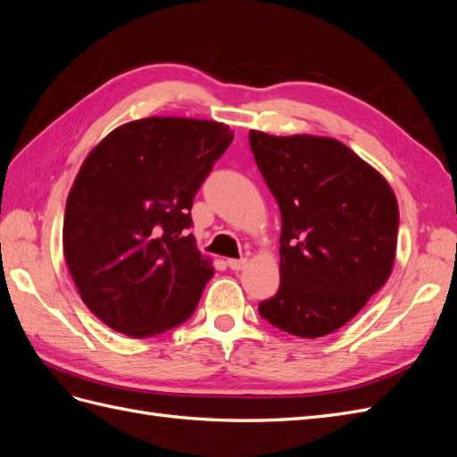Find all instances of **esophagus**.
I'll list each match as a JSON object with an SVG mask.
<instances>
[{
    "label": "esophagus",
    "mask_w": 457,
    "mask_h": 457,
    "mask_svg": "<svg viewBox=\"0 0 457 457\" xmlns=\"http://www.w3.org/2000/svg\"><path fill=\"white\" fill-rule=\"evenodd\" d=\"M227 265L232 270H242L247 265V259H228Z\"/></svg>",
    "instance_id": "1"
}]
</instances>
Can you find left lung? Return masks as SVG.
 I'll return each instance as SVG.
<instances>
[{
  "instance_id": "1",
  "label": "left lung",
  "mask_w": 457,
  "mask_h": 457,
  "mask_svg": "<svg viewBox=\"0 0 457 457\" xmlns=\"http://www.w3.org/2000/svg\"><path fill=\"white\" fill-rule=\"evenodd\" d=\"M282 215L280 287L259 314L287 334L322 337L347 324L391 276L398 204L383 175L329 137L250 131Z\"/></svg>"
}]
</instances>
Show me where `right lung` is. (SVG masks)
<instances>
[{
  "instance_id": "add662e5",
  "label": "right lung",
  "mask_w": 457,
  "mask_h": 457,
  "mask_svg": "<svg viewBox=\"0 0 457 457\" xmlns=\"http://www.w3.org/2000/svg\"><path fill=\"white\" fill-rule=\"evenodd\" d=\"M232 137L219 121L152 116L108 133L81 163L66 200L64 259L108 328L152 337L195 312L213 267L187 234L190 210Z\"/></svg>"
}]
</instances>
